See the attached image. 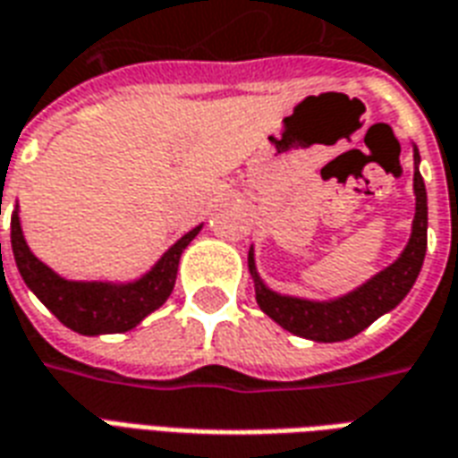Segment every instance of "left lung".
<instances>
[{
    "label": "left lung",
    "instance_id": "8db88e82",
    "mask_svg": "<svg viewBox=\"0 0 458 458\" xmlns=\"http://www.w3.org/2000/svg\"><path fill=\"white\" fill-rule=\"evenodd\" d=\"M420 151L414 147V220L412 235L403 255L390 267L377 272L365 284L344 297L328 301H311V299L284 297L277 294L259 279L255 269V255L250 250L248 265L255 279V297L259 309L279 327L287 328L294 336L318 341V344H336L345 338L358 336L363 328L373 324L387 311H393L412 289L420 275L427 252V189L420 174Z\"/></svg>",
    "mask_w": 458,
    "mask_h": 458
}]
</instances>
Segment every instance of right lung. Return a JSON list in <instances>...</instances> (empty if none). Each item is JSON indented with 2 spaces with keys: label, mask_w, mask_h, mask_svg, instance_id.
Masks as SVG:
<instances>
[{
  "label": "right lung",
  "mask_w": 458,
  "mask_h": 458,
  "mask_svg": "<svg viewBox=\"0 0 458 458\" xmlns=\"http://www.w3.org/2000/svg\"><path fill=\"white\" fill-rule=\"evenodd\" d=\"M199 228L189 230L181 240L171 245L154 267L134 282L113 284V282H71L46 267L41 259L29 250L19 223V213L12 216V250L16 267L24 277L26 287L44 301V307L54 314L64 327L73 328L83 336L100 334H122L149 317L169 299L176 284L181 252L199 235ZM2 248V245H0Z\"/></svg>",
  "instance_id": "1"
}]
</instances>
